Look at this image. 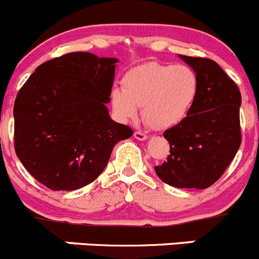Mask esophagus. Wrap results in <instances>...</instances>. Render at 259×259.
<instances>
[{
  "mask_svg": "<svg viewBox=\"0 0 259 259\" xmlns=\"http://www.w3.org/2000/svg\"><path fill=\"white\" fill-rule=\"evenodd\" d=\"M133 136H135L136 140H138V141H143L147 138V135H145V133L141 132V131H136V132L133 133Z\"/></svg>",
  "mask_w": 259,
  "mask_h": 259,
  "instance_id": "1",
  "label": "esophagus"
}]
</instances>
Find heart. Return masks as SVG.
<instances>
[{
	"mask_svg": "<svg viewBox=\"0 0 259 259\" xmlns=\"http://www.w3.org/2000/svg\"><path fill=\"white\" fill-rule=\"evenodd\" d=\"M123 89L112 91V106L123 121H133L143 107V119L155 130L180 124L193 109L199 94V78L184 64L157 61L130 69L122 79Z\"/></svg>",
	"mask_w": 259,
	"mask_h": 259,
	"instance_id": "1",
	"label": "heart"
}]
</instances>
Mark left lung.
I'll use <instances>...</instances> for the list:
<instances>
[{
  "label": "left lung",
  "mask_w": 259,
  "mask_h": 259,
  "mask_svg": "<svg viewBox=\"0 0 259 259\" xmlns=\"http://www.w3.org/2000/svg\"><path fill=\"white\" fill-rule=\"evenodd\" d=\"M195 70L199 94L189 116L163 132L170 155L155 166L175 188L206 189L222 178L242 142L239 88L214 60L180 55Z\"/></svg>",
  "instance_id": "1"
}]
</instances>
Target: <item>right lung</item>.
<instances>
[{"label": "right lung", "mask_w": 259, "mask_h": 259, "mask_svg": "<svg viewBox=\"0 0 259 259\" xmlns=\"http://www.w3.org/2000/svg\"><path fill=\"white\" fill-rule=\"evenodd\" d=\"M117 59L69 53L45 61L15 99V151L50 190L93 183L113 147L133 131L109 117Z\"/></svg>", "instance_id": "right-lung-1"}]
</instances>
